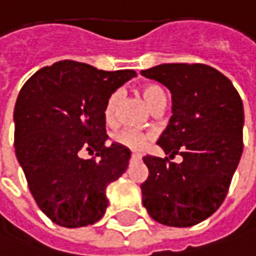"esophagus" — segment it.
<instances>
[{
	"mask_svg": "<svg viewBox=\"0 0 256 256\" xmlns=\"http://www.w3.org/2000/svg\"><path fill=\"white\" fill-rule=\"evenodd\" d=\"M139 156H140V155H139V154H136V152H132V155H130V158L132 159H138Z\"/></svg>",
	"mask_w": 256,
	"mask_h": 256,
	"instance_id": "34e87169",
	"label": "esophagus"
}]
</instances>
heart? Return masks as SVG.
Instances as JSON below:
<instances>
[{"label": "heart", "mask_w": 256, "mask_h": 256, "mask_svg": "<svg viewBox=\"0 0 256 256\" xmlns=\"http://www.w3.org/2000/svg\"><path fill=\"white\" fill-rule=\"evenodd\" d=\"M142 96L152 110L156 107V104L165 100L164 90L159 85H155V84L143 85ZM122 97H123L122 90H116L107 98V101L104 104V120H106L107 124H114L116 123L117 108H118V104L122 101ZM149 139H150L149 133H144V132H140V130H133V128H126V130L117 132V133L113 134L114 143L122 144V146L132 149V150H142Z\"/></svg>", "instance_id": "1"}]
</instances>
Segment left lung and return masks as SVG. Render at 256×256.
Wrapping results in <instances>:
<instances>
[{"mask_svg":"<svg viewBox=\"0 0 256 256\" xmlns=\"http://www.w3.org/2000/svg\"><path fill=\"white\" fill-rule=\"evenodd\" d=\"M172 94V117L158 144L182 156L146 155L142 202L165 226L188 228L210 218L226 198L244 150V104L218 69L204 64H162L142 70Z\"/></svg>","mask_w":256,"mask_h":256,"instance_id":"1","label":"left lung"}]
</instances>
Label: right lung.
Listing matches in <instances>:
<instances>
[{"label":"right lung","instance_id":"1","mask_svg":"<svg viewBox=\"0 0 256 256\" xmlns=\"http://www.w3.org/2000/svg\"><path fill=\"white\" fill-rule=\"evenodd\" d=\"M133 69L101 70L59 60L27 80L14 107V146L38 208L64 228L104 216L106 190L128 170L130 150L106 146L104 104ZM82 152L94 156L80 158Z\"/></svg>","mask_w":256,"mask_h":256}]
</instances>
